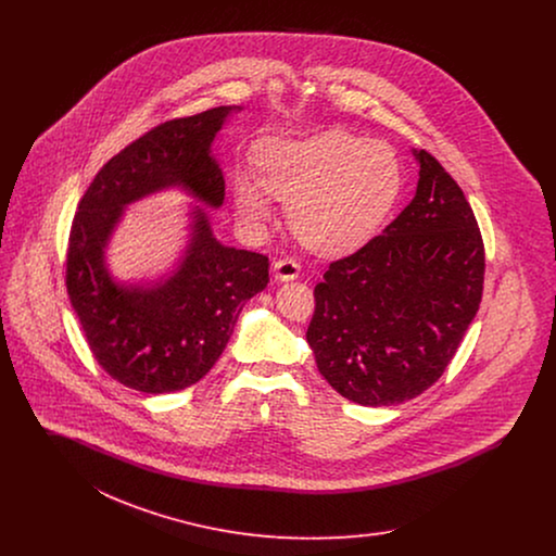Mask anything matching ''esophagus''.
Listing matches in <instances>:
<instances>
[{
	"mask_svg": "<svg viewBox=\"0 0 556 556\" xmlns=\"http://www.w3.org/2000/svg\"><path fill=\"white\" fill-rule=\"evenodd\" d=\"M273 275L277 281H293L300 277V265L291 258H283V261H277L273 266Z\"/></svg>",
	"mask_w": 556,
	"mask_h": 556,
	"instance_id": "esophagus-1",
	"label": "esophagus"
}]
</instances>
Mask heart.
<instances>
[{
    "instance_id": "obj_1",
    "label": "heart",
    "mask_w": 556,
    "mask_h": 556,
    "mask_svg": "<svg viewBox=\"0 0 556 556\" xmlns=\"http://www.w3.org/2000/svg\"><path fill=\"white\" fill-rule=\"evenodd\" d=\"M258 177L239 173L233 198L239 218L258 227L273 216L270 195L288 206L295 238L323 256L363 248L396 206L402 166L394 150L365 137L327 129L273 137L256 152Z\"/></svg>"
}]
</instances>
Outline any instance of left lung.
Here are the masks:
<instances>
[{"instance_id":"left-lung-1","label":"left lung","mask_w":556,"mask_h":556,"mask_svg":"<svg viewBox=\"0 0 556 556\" xmlns=\"http://www.w3.org/2000/svg\"><path fill=\"white\" fill-rule=\"evenodd\" d=\"M413 154V202L381 236L329 265L306 331L320 375L363 406H394L431 388L483 291L476 214L438 160L425 150Z\"/></svg>"}]
</instances>
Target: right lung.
Returning a JSON list of instances; mask_svg holds the SVG:
<instances>
[{"label": "right lung", "mask_w": 556, "mask_h": 556, "mask_svg": "<svg viewBox=\"0 0 556 556\" xmlns=\"http://www.w3.org/2000/svg\"><path fill=\"white\" fill-rule=\"evenodd\" d=\"M241 106L175 118L108 160L75 214L66 290L100 367L143 394L198 383L223 354L243 304L268 283V258L214 238L204 207H192L182 256L148 282H118L106 268L109 239L135 201L181 188L212 211L225 179L212 154L216 132Z\"/></svg>", "instance_id": "obj_1"}]
</instances>
